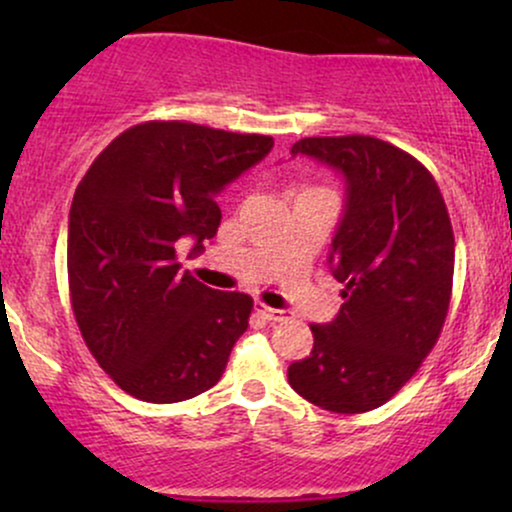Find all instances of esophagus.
Instances as JSON below:
<instances>
[{"label":"esophagus","mask_w":512,"mask_h":512,"mask_svg":"<svg viewBox=\"0 0 512 512\" xmlns=\"http://www.w3.org/2000/svg\"><path fill=\"white\" fill-rule=\"evenodd\" d=\"M255 310H257V313H260L267 322H281V320H286V317H289V315L284 313V310H274V308H269V305H264V303H257Z\"/></svg>","instance_id":"obj_1"}]
</instances>
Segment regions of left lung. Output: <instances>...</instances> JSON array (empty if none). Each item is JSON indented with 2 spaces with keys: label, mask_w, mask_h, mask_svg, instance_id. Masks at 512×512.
Instances as JSON below:
<instances>
[{
  "label": "left lung",
  "mask_w": 512,
  "mask_h": 512,
  "mask_svg": "<svg viewBox=\"0 0 512 512\" xmlns=\"http://www.w3.org/2000/svg\"><path fill=\"white\" fill-rule=\"evenodd\" d=\"M310 156L344 175L346 209L327 262L344 284L342 308L310 325V356L289 385L315 407L361 414L395 397L436 346L448 317L455 236L424 163L363 134L305 137Z\"/></svg>",
  "instance_id": "8db88e82"
}]
</instances>
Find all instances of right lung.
Returning a JSON list of instances; mask_svg holds the SVG:
<instances>
[{"instance_id": "1", "label": "right lung", "mask_w": 512, "mask_h": 512, "mask_svg": "<svg viewBox=\"0 0 512 512\" xmlns=\"http://www.w3.org/2000/svg\"><path fill=\"white\" fill-rule=\"evenodd\" d=\"M264 134L182 120L125 129L98 154L69 209V298L81 337L127 395L182 402L219 383L252 298L182 274L178 243L204 250L216 195L272 151Z\"/></svg>"}]
</instances>
